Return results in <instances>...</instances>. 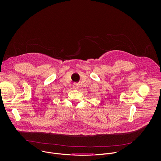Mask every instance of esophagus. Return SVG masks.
Returning a JSON list of instances; mask_svg holds the SVG:
<instances>
[{
	"label": "esophagus",
	"instance_id": "esophagus-1",
	"mask_svg": "<svg viewBox=\"0 0 161 161\" xmlns=\"http://www.w3.org/2000/svg\"><path fill=\"white\" fill-rule=\"evenodd\" d=\"M77 86H77V84H75V85H74V87H77Z\"/></svg>",
	"mask_w": 161,
	"mask_h": 161
}]
</instances>
